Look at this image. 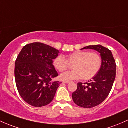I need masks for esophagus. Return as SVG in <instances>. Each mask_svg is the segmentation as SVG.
<instances>
[{
    "label": "esophagus",
    "instance_id": "1",
    "mask_svg": "<svg viewBox=\"0 0 128 128\" xmlns=\"http://www.w3.org/2000/svg\"><path fill=\"white\" fill-rule=\"evenodd\" d=\"M63 84H68L70 83V81H63Z\"/></svg>",
    "mask_w": 128,
    "mask_h": 128
}]
</instances>
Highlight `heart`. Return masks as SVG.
<instances>
[{
    "mask_svg": "<svg viewBox=\"0 0 128 128\" xmlns=\"http://www.w3.org/2000/svg\"><path fill=\"white\" fill-rule=\"evenodd\" d=\"M68 62L74 63L73 70L65 72L60 75L62 81H70L82 78L90 80L94 77L102 65L101 56L96 52L79 50L70 54L67 59L63 55H58L53 60L54 67L59 72H64L68 68Z\"/></svg>",
    "mask_w": 128,
    "mask_h": 128,
    "instance_id": "1",
    "label": "heart"
}]
</instances>
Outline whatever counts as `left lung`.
Instances as JSON below:
<instances>
[{
    "mask_svg": "<svg viewBox=\"0 0 128 128\" xmlns=\"http://www.w3.org/2000/svg\"><path fill=\"white\" fill-rule=\"evenodd\" d=\"M93 49L100 54L102 65L92 80L82 84L78 83V88L72 94L75 104L82 108L94 107L103 102L112 88L116 77V63L112 53L101 45L89 46L82 49Z\"/></svg>",
    "mask_w": 128,
    "mask_h": 128,
    "instance_id": "left-lung-1",
    "label": "left lung"
}]
</instances>
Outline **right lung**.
Returning a JSON list of instances; mask_svg holds the SVG:
<instances>
[{"label":"right lung","instance_id":"right-lung-1","mask_svg":"<svg viewBox=\"0 0 128 128\" xmlns=\"http://www.w3.org/2000/svg\"><path fill=\"white\" fill-rule=\"evenodd\" d=\"M58 53L40 42L26 45L20 52L15 62L16 85L21 97L30 105L41 107L53 100L61 83L52 80L58 76L53 66Z\"/></svg>","mask_w":128,"mask_h":128}]
</instances>
